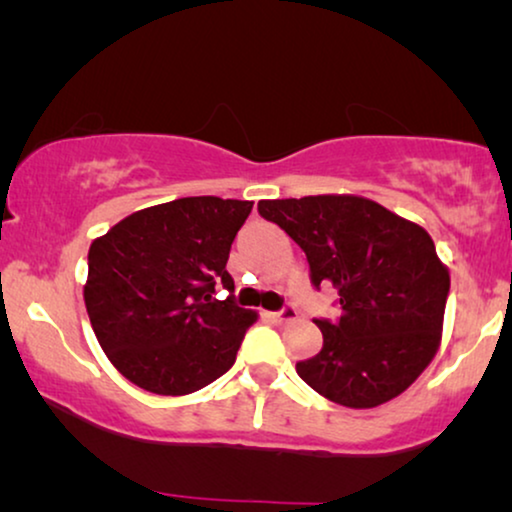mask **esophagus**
Instances as JSON below:
<instances>
[{"label": "esophagus", "instance_id": "1", "mask_svg": "<svg viewBox=\"0 0 512 512\" xmlns=\"http://www.w3.org/2000/svg\"><path fill=\"white\" fill-rule=\"evenodd\" d=\"M268 317L275 321V324H282V326L284 324H293V321L298 319V310H296V307H284L282 312H270Z\"/></svg>", "mask_w": 512, "mask_h": 512}]
</instances>
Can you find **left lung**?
<instances>
[{"instance_id":"8db88e82","label":"left lung","mask_w":512,"mask_h":512,"mask_svg":"<svg viewBox=\"0 0 512 512\" xmlns=\"http://www.w3.org/2000/svg\"><path fill=\"white\" fill-rule=\"evenodd\" d=\"M310 263L312 284H331L340 319H314L324 347L296 370L328 401L363 410L403 394L443 338L450 272L431 235L361 195L261 200Z\"/></svg>"}]
</instances>
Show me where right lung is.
<instances>
[{"mask_svg": "<svg viewBox=\"0 0 512 512\" xmlns=\"http://www.w3.org/2000/svg\"><path fill=\"white\" fill-rule=\"evenodd\" d=\"M251 207L214 195L179 198L125 216L90 244L83 300L125 380L186 396L233 366L258 314L212 293L216 282L233 291L230 244Z\"/></svg>", "mask_w": 512, "mask_h": 512, "instance_id": "add662e5", "label": "right lung"}]
</instances>
